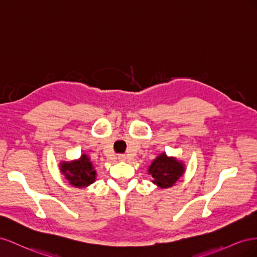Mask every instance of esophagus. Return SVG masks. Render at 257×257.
<instances>
[{
  "label": "esophagus",
  "mask_w": 257,
  "mask_h": 257,
  "mask_svg": "<svg viewBox=\"0 0 257 257\" xmlns=\"http://www.w3.org/2000/svg\"><path fill=\"white\" fill-rule=\"evenodd\" d=\"M126 159H127V157L124 156V155H118V160H120V161H126Z\"/></svg>",
  "instance_id": "34e87169"
}]
</instances>
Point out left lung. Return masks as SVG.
Returning <instances> with one entry per match:
<instances>
[{
	"instance_id": "obj_1",
	"label": "left lung",
	"mask_w": 257,
	"mask_h": 257,
	"mask_svg": "<svg viewBox=\"0 0 257 257\" xmlns=\"http://www.w3.org/2000/svg\"><path fill=\"white\" fill-rule=\"evenodd\" d=\"M185 172V164L177 157L168 156L164 152L152 161L148 173L151 175L152 183L160 188L174 186Z\"/></svg>"
}]
</instances>
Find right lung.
Returning <instances> with one entry per match:
<instances>
[{
    "label": "right lung",
    "instance_id": "add662e5",
    "mask_svg": "<svg viewBox=\"0 0 257 257\" xmlns=\"http://www.w3.org/2000/svg\"><path fill=\"white\" fill-rule=\"evenodd\" d=\"M59 170L70 185L76 188H86L96 182L97 170L90 157L82 154L78 159L60 161Z\"/></svg>",
    "mask_w": 257,
    "mask_h": 257
}]
</instances>
